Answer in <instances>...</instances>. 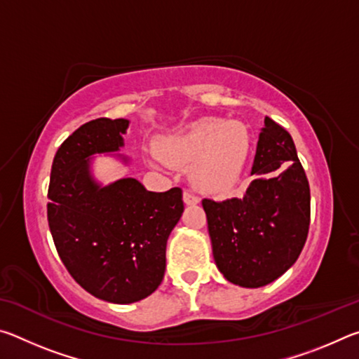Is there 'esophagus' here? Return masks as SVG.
<instances>
[{
	"label": "esophagus",
	"mask_w": 359,
	"mask_h": 359,
	"mask_svg": "<svg viewBox=\"0 0 359 359\" xmlns=\"http://www.w3.org/2000/svg\"><path fill=\"white\" fill-rule=\"evenodd\" d=\"M184 201L185 204H198L199 203V198L190 190H185L184 191Z\"/></svg>",
	"instance_id": "obj_1"
}]
</instances>
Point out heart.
I'll return each instance as SVG.
<instances>
[{"label": "heart", "mask_w": 359, "mask_h": 359, "mask_svg": "<svg viewBox=\"0 0 359 359\" xmlns=\"http://www.w3.org/2000/svg\"><path fill=\"white\" fill-rule=\"evenodd\" d=\"M161 156L171 165L190 166L191 180L205 191H223L238 180L244 165L248 137L238 121L203 118L158 142ZM161 165L163 160L154 158Z\"/></svg>", "instance_id": "b5f03b06"}]
</instances>
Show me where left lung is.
I'll list each match as a JSON object with an SVG mask.
<instances>
[{"instance_id": "1", "label": "left lung", "mask_w": 359, "mask_h": 359, "mask_svg": "<svg viewBox=\"0 0 359 359\" xmlns=\"http://www.w3.org/2000/svg\"><path fill=\"white\" fill-rule=\"evenodd\" d=\"M241 198L203 199L217 267L231 283L258 288L296 263L311 224V188L290 133L266 117Z\"/></svg>"}]
</instances>
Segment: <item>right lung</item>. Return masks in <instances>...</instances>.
<instances>
[{
    "label": "right lung",
    "mask_w": 359,
    "mask_h": 359,
    "mask_svg": "<svg viewBox=\"0 0 359 359\" xmlns=\"http://www.w3.org/2000/svg\"><path fill=\"white\" fill-rule=\"evenodd\" d=\"M125 118H96L60 145L52 163L47 220L60 259L95 297L131 304L154 293L166 269V242L184 212L182 188L147 191L136 179L100 187L88 156L117 151Z\"/></svg>",
    "instance_id": "obj_1"
}]
</instances>
